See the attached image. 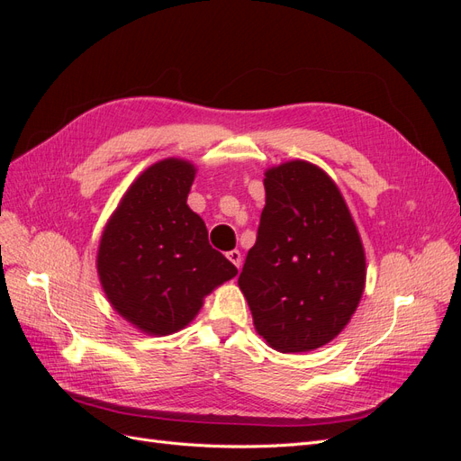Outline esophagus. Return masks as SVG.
<instances>
[{
	"mask_svg": "<svg viewBox=\"0 0 461 461\" xmlns=\"http://www.w3.org/2000/svg\"><path fill=\"white\" fill-rule=\"evenodd\" d=\"M227 258L236 265V267L240 269V265H242V254L239 252V249H230V252L227 254Z\"/></svg>",
	"mask_w": 461,
	"mask_h": 461,
	"instance_id": "1",
	"label": "esophagus"
}]
</instances>
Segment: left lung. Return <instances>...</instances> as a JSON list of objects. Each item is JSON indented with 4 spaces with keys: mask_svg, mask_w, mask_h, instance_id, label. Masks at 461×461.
Returning <instances> with one entry per match:
<instances>
[{
    "mask_svg": "<svg viewBox=\"0 0 461 461\" xmlns=\"http://www.w3.org/2000/svg\"><path fill=\"white\" fill-rule=\"evenodd\" d=\"M265 207L239 286L254 325L278 352L330 342L356 312L366 254L337 185L308 161L265 173Z\"/></svg>",
    "mask_w": 461,
    "mask_h": 461,
    "instance_id": "1",
    "label": "left lung"
}]
</instances>
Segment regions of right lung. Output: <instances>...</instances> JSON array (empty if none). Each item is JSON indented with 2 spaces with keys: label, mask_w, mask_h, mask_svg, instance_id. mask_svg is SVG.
<instances>
[{
  "label": "right lung",
  "mask_w": 461,
  "mask_h": 461,
  "mask_svg": "<svg viewBox=\"0 0 461 461\" xmlns=\"http://www.w3.org/2000/svg\"><path fill=\"white\" fill-rule=\"evenodd\" d=\"M194 175L183 159L151 165L124 194L97 252L111 305L158 337L186 327L203 296L239 273L209 246L205 222L186 205Z\"/></svg>",
  "instance_id": "1"
}]
</instances>
